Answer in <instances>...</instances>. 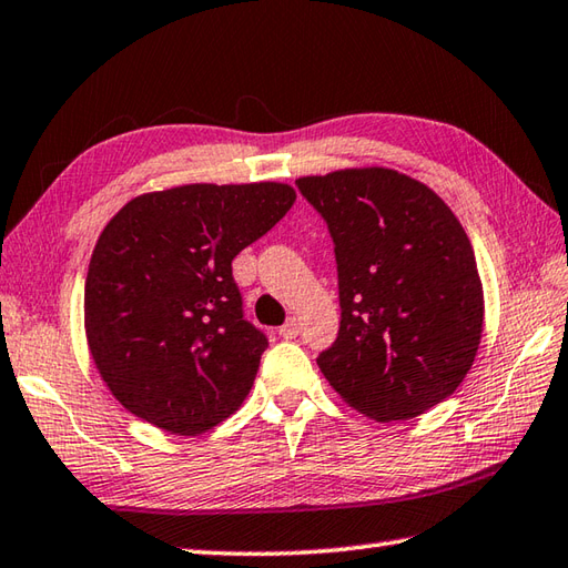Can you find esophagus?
<instances>
[{"instance_id":"1","label":"esophagus","mask_w":568,"mask_h":568,"mask_svg":"<svg viewBox=\"0 0 568 568\" xmlns=\"http://www.w3.org/2000/svg\"><path fill=\"white\" fill-rule=\"evenodd\" d=\"M277 332H281L283 339H295L300 335V322L295 317H291Z\"/></svg>"}]
</instances>
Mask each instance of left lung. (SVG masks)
<instances>
[{"instance_id": "1", "label": "left lung", "mask_w": 568, "mask_h": 568, "mask_svg": "<svg viewBox=\"0 0 568 568\" xmlns=\"http://www.w3.org/2000/svg\"><path fill=\"white\" fill-rule=\"evenodd\" d=\"M295 184L335 241L342 322L320 372L382 424L426 414L480 347L485 297L468 233L433 189L386 166Z\"/></svg>"}]
</instances>
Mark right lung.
<instances>
[{
	"label": "right lung",
	"instance_id": "right-lung-1",
	"mask_svg": "<svg viewBox=\"0 0 568 568\" xmlns=\"http://www.w3.org/2000/svg\"><path fill=\"white\" fill-rule=\"evenodd\" d=\"M293 204L283 182L184 184L108 221L85 275V339L130 414L199 436L246 402L268 339L243 320L231 261Z\"/></svg>",
	"mask_w": 568,
	"mask_h": 568
}]
</instances>
